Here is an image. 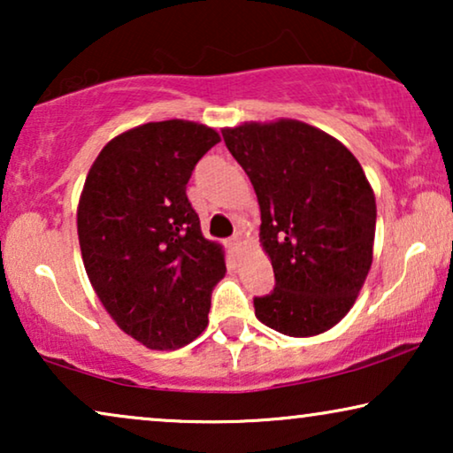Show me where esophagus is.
Here are the masks:
<instances>
[{
  "label": "esophagus",
  "mask_w": 453,
  "mask_h": 453,
  "mask_svg": "<svg viewBox=\"0 0 453 453\" xmlns=\"http://www.w3.org/2000/svg\"><path fill=\"white\" fill-rule=\"evenodd\" d=\"M226 250H228V253H231L233 257H237L239 256V250H241V239L237 237V234H234V237H231L226 241Z\"/></svg>",
  "instance_id": "1"
}]
</instances>
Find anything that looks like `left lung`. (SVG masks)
I'll use <instances>...</instances> for the list:
<instances>
[{"label": "left lung", "mask_w": 453, "mask_h": 453, "mask_svg": "<svg viewBox=\"0 0 453 453\" xmlns=\"http://www.w3.org/2000/svg\"><path fill=\"white\" fill-rule=\"evenodd\" d=\"M256 189L259 241L276 287L256 296L257 319L284 336L330 330L350 311L373 262L375 196L336 138L303 121L222 129Z\"/></svg>", "instance_id": "left-lung-1"}]
</instances>
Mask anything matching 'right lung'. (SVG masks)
<instances>
[{"label": "right lung", "mask_w": 453, "mask_h": 453, "mask_svg": "<svg viewBox=\"0 0 453 453\" xmlns=\"http://www.w3.org/2000/svg\"><path fill=\"white\" fill-rule=\"evenodd\" d=\"M219 142L202 123H144L111 140L86 177L78 203L86 274L115 324L148 349L175 350L200 336L226 272L185 194Z\"/></svg>", "instance_id": "add662e5"}]
</instances>
